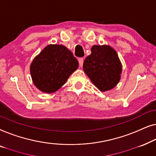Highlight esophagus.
<instances>
[{"label":"esophagus","instance_id":"34e87169","mask_svg":"<svg viewBox=\"0 0 156 156\" xmlns=\"http://www.w3.org/2000/svg\"><path fill=\"white\" fill-rule=\"evenodd\" d=\"M83 61H84V59L83 58H80L78 59V62H79V65H80V67L83 66Z\"/></svg>","mask_w":156,"mask_h":156}]
</instances>
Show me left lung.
I'll list each match as a JSON object with an SVG mask.
<instances>
[{"label": "left lung", "instance_id": "1", "mask_svg": "<svg viewBox=\"0 0 156 156\" xmlns=\"http://www.w3.org/2000/svg\"><path fill=\"white\" fill-rule=\"evenodd\" d=\"M83 71L102 92L117 86L121 79L122 66L117 51L109 45H94L86 57Z\"/></svg>", "mask_w": 156, "mask_h": 156}]
</instances>
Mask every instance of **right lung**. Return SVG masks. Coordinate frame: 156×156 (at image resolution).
Here are the masks:
<instances>
[{
    "label": "right lung",
    "mask_w": 156,
    "mask_h": 156,
    "mask_svg": "<svg viewBox=\"0 0 156 156\" xmlns=\"http://www.w3.org/2000/svg\"><path fill=\"white\" fill-rule=\"evenodd\" d=\"M78 68V60L67 47L49 44L34 57L30 70L35 86L43 93H53Z\"/></svg>",
    "instance_id": "obj_1"
}]
</instances>
